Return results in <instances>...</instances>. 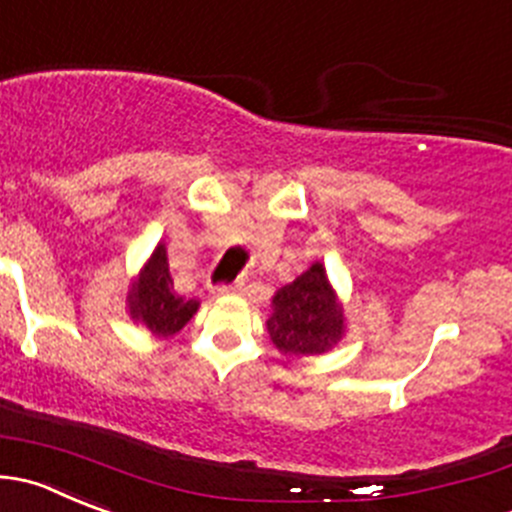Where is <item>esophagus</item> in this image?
<instances>
[{
    "label": "esophagus",
    "mask_w": 512,
    "mask_h": 512,
    "mask_svg": "<svg viewBox=\"0 0 512 512\" xmlns=\"http://www.w3.org/2000/svg\"><path fill=\"white\" fill-rule=\"evenodd\" d=\"M217 292H220V295H242V292H245V280H235L232 285H222Z\"/></svg>",
    "instance_id": "esophagus-1"
}]
</instances>
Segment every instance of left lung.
I'll list each match as a JSON object with an SVG mask.
<instances>
[{"label":"left lung","mask_w":512,"mask_h":512,"mask_svg":"<svg viewBox=\"0 0 512 512\" xmlns=\"http://www.w3.org/2000/svg\"><path fill=\"white\" fill-rule=\"evenodd\" d=\"M267 335L285 362L325 355L345 340V307L320 260L272 295Z\"/></svg>","instance_id":"obj_1"}]
</instances>
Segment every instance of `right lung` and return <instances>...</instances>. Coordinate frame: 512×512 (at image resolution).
Listing matches in <instances>:
<instances>
[{
    "label": "right lung",
    "instance_id": "obj_1",
    "mask_svg": "<svg viewBox=\"0 0 512 512\" xmlns=\"http://www.w3.org/2000/svg\"><path fill=\"white\" fill-rule=\"evenodd\" d=\"M200 300H185L175 292L165 242H157L152 255L137 272L127 290V312L132 322L150 330L155 337H172L195 317Z\"/></svg>",
    "mask_w": 512,
    "mask_h": 512
}]
</instances>
